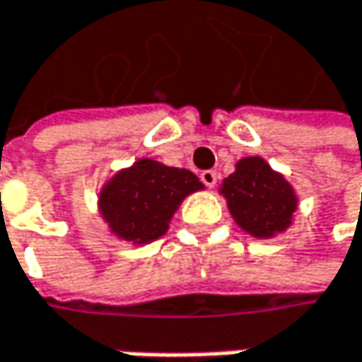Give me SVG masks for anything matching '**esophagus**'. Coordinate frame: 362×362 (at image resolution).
Returning a JSON list of instances; mask_svg holds the SVG:
<instances>
[{"mask_svg":"<svg viewBox=\"0 0 362 362\" xmlns=\"http://www.w3.org/2000/svg\"><path fill=\"white\" fill-rule=\"evenodd\" d=\"M201 182H203L205 186L214 188L215 182H217V172H214V170H205V172H201Z\"/></svg>","mask_w":362,"mask_h":362,"instance_id":"34e87169","label":"esophagus"}]
</instances>
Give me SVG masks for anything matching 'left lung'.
Instances as JSON below:
<instances>
[{
    "instance_id": "obj_1",
    "label": "left lung",
    "mask_w": 362,
    "mask_h": 362,
    "mask_svg": "<svg viewBox=\"0 0 362 362\" xmlns=\"http://www.w3.org/2000/svg\"><path fill=\"white\" fill-rule=\"evenodd\" d=\"M221 194L234 221L257 238L284 232L298 205L294 188L261 157L240 159L236 172L221 182Z\"/></svg>"
}]
</instances>
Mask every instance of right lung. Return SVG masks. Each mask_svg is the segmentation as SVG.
I'll use <instances>...</instances> for the list:
<instances>
[{
    "label": "right lung",
    "instance_id": "add662e5",
    "mask_svg": "<svg viewBox=\"0 0 362 362\" xmlns=\"http://www.w3.org/2000/svg\"><path fill=\"white\" fill-rule=\"evenodd\" d=\"M201 188L203 184L188 170L139 159L103 186L99 211L115 236L147 245L168 232L184 197Z\"/></svg>",
    "mask_w": 362,
    "mask_h": 362
}]
</instances>
